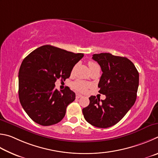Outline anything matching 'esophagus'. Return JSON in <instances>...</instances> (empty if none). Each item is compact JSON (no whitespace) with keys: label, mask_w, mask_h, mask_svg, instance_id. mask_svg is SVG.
I'll list each match as a JSON object with an SVG mask.
<instances>
[{"label":"esophagus","mask_w":158,"mask_h":158,"mask_svg":"<svg viewBox=\"0 0 158 158\" xmlns=\"http://www.w3.org/2000/svg\"><path fill=\"white\" fill-rule=\"evenodd\" d=\"M76 98H80L82 97V96L81 95V94H77L76 96Z\"/></svg>","instance_id":"esophagus-1"}]
</instances>
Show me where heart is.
<instances>
[{
	"label": "heart",
	"mask_w": 158,
	"mask_h": 158,
	"mask_svg": "<svg viewBox=\"0 0 158 158\" xmlns=\"http://www.w3.org/2000/svg\"><path fill=\"white\" fill-rule=\"evenodd\" d=\"M96 64H95L94 62H89V67H91V66H92L94 65H96ZM73 69H74V68H73ZM72 86H73V87L75 89L78 91V92H85V91L87 89V88L89 87V84L84 81H77L73 82V85H72Z\"/></svg>",
	"instance_id": "obj_1"
}]
</instances>
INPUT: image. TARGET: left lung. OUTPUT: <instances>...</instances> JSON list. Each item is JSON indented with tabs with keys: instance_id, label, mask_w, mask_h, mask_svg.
Here are the masks:
<instances>
[{
	"instance_id": "1",
	"label": "left lung",
	"mask_w": 158,
	"mask_h": 158,
	"mask_svg": "<svg viewBox=\"0 0 158 158\" xmlns=\"http://www.w3.org/2000/svg\"><path fill=\"white\" fill-rule=\"evenodd\" d=\"M92 59L103 71L98 87L106 95L100 101L95 96L89 98V105L82 109L88 123L97 128H106L122 119L133 106L139 86V73L134 64L125 57L110 53L94 54Z\"/></svg>"
}]
</instances>
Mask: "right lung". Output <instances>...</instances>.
I'll return each instance as SVG.
<instances>
[{
	"label": "right lung",
	"mask_w": 158,
	"mask_h": 158,
	"mask_svg": "<svg viewBox=\"0 0 158 158\" xmlns=\"http://www.w3.org/2000/svg\"><path fill=\"white\" fill-rule=\"evenodd\" d=\"M84 56L51 45L35 49L24 58L19 71V97L25 112L40 125L57 123L76 94L68 87L55 89L57 79L70 77L73 66Z\"/></svg>",
	"instance_id": "1"
}]
</instances>
